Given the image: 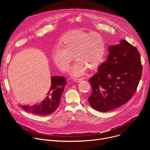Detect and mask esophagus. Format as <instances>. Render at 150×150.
<instances>
[{"instance_id":"34e87169","label":"esophagus","mask_w":150,"mask_h":150,"mask_svg":"<svg viewBox=\"0 0 150 150\" xmlns=\"http://www.w3.org/2000/svg\"><path fill=\"white\" fill-rule=\"evenodd\" d=\"M83 80V78H74V81H75V82H80V81H82Z\"/></svg>"}]
</instances>
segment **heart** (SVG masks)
Here are the masks:
<instances>
[{
  "mask_svg": "<svg viewBox=\"0 0 150 150\" xmlns=\"http://www.w3.org/2000/svg\"><path fill=\"white\" fill-rule=\"evenodd\" d=\"M105 41L100 34L81 30L72 31L62 39L60 46L54 48L52 59L62 71H67L75 57L70 74L74 76L82 75L87 68L94 69L102 62L105 53Z\"/></svg>",
  "mask_w": 150,
  "mask_h": 150,
  "instance_id": "obj_1",
  "label": "heart"
}]
</instances>
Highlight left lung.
<instances>
[{
    "label": "left lung",
    "instance_id": "8db88e82",
    "mask_svg": "<svg viewBox=\"0 0 150 150\" xmlns=\"http://www.w3.org/2000/svg\"><path fill=\"white\" fill-rule=\"evenodd\" d=\"M106 61L88 81L92 93L88 100L93 109L106 112L123 105L134 96L142 67L137 49L125 40L109 47Z\"/></svg>",
    "mask_w": 150,
    "mask_h": 150
}]
</instances>
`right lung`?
<instances>
[{"label":"right lung","instance_id":"add662e5","mask_svg":"<svg viewBox=\"0 0 150 150\" xmlns=\"http://www.w3.org/2000/svg\"><path fill=\"white\" fill-rule=\"evenodd\" d=\"M66 78L63 76L51 77V87L46 97L42 101L33 105H21L26 112L38 115H48L53 113L60 104V101L65 85Z\"/></svg>","mask_w":150,"mask_h":150}]
</instances>
